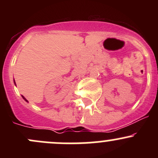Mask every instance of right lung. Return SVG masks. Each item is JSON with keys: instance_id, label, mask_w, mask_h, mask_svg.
Segmentation results:
<instances>
[{"instance_id": "obj_1", "label": "right lung", "mask_w": 158, "mask_h": 158, "mask_svg": "<svg viewBox=\"0 0 158 158\" xmlns=\"http://www.w3.org/2000/svg\"><path fill=\"white\" fill-rule=\"evenodd\" d=\"M23 98H24V99H25V100H26V98H24V97H23ZM26 101H27V100H26Z\"/></svg>"}]
</instances>
